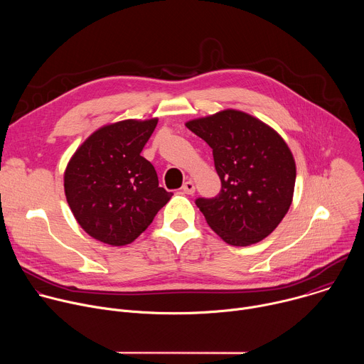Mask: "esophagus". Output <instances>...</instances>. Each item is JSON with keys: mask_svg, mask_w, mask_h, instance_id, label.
I'll return each instance as SVG.
<instances>
[{"mask_svg": "<svg viewBox=\"0 0 364 364\" xmlns=\"http://www.w3.org/2000/svg\"><path fill=\"white\" fill-rule=\"evenodd\" d=\"M181 191H183V193H186V194H194V191H196V186H194V183H193L191 180L186 181V183L183 184V187H181Z\"/></svg>", "mask_w": 364, "mask_h": 364, "instance_id": "1", "label": "esophagus"}]
</instances>
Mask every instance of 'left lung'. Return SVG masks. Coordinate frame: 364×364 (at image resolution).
Masks as SVG:
<instances>
[{
  "label": "left lung",
  "instance_id": "obj_1",
  "mask_svg": "<svg viewBox=\"0 0 364 364\" xmlns=\"http://www.w3.org/2000/svg\"><path fill=\"white\" fill-rule=\"evenodd\" d=\"M186 127L213 149L222 181L216 197L196 198L205 222L233 246L265 239L292 201L296 170L285 141L262 121L235 109Z\"/></svg>",
  "mask_w": 364,
  "mask_h": 364
}]
</instances>
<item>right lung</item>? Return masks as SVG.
Listing matches in <instances>:
<instances>
[{"label":"right lung","instance_id":"1","mask_svg":"<svg viewBox=\"0 0 364 364\" xmlns=\"http://www.w3.org/2000/svg\"><path fill=\"white\" fill-rule=\"evenodd\" d=\"M159 119L121 121L93 132L65 173L73 216L92 237L112 246L134 242L173 193L159 186L157 171L141 157Z\"/></svg>","mask_w":364,"mask_h":364}]
</instances>
